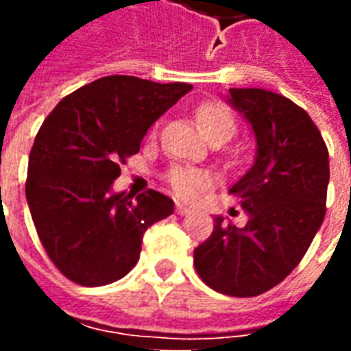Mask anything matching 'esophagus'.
<instances>
[{
    "label": "esophagus",
    "instance_id": "esophagus-1",
    "mask_svg": "<svg viewBox=\"0 0 351 351\" xmlns=\"http://www.w3.org/2000/svg\"><path fill=\"white\" fill-rule=\"evenodd\" d=\"M176 214H180V216H186V214H190V208L188 206L180 205V203H176Z\"/></svg>",
    "mask_w": 351,
    "mask_h": 351
}]
</instances>
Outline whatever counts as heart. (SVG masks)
I'll use <instances>...</instances> for the list:
<instances>
[{
  "instance_id": "obj_1",
  "label": "heart",
  "mask_w": 351,
  "mask_h": 351,
  "mask_svg": "<svg viewBox=\"0 0 351 351\" xmlns=\"http://www.w3.org/2000/svg\"><path fill=\"white\" fill-rule=\"evenodd\" d=\"M195 116H197L201 130L205 131L208 138L218 137V135L231 137L235 133V116L231 112V108L221 101L201 103ZM163 180L167 182V186L176 197L184 199V201H193L203 193V190H206L213 184V175L205 169L171 165L163 175Z\"/></svg>"
}]
</instances>
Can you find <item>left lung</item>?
Masks as SVG:
<instances>
[{
    "label": "left lung",
    "instance_id": "obj_1",
    "mask_svg": "<svg viewBox=\"0 0 351 351\" xmlns=\"http://www.w3.org/2000/svg\"><path fill=\"white\" fill-rule=\"evenodd\" d=\"M229 92L258 138L256 163L229 190L250 220L239 229L216 218L193 265L216 291L256 297L293 271L322 226L329 152L308 112L291 99L261 88Z\"/></svg>",
    "mask_w": 351,
    "mask_h": 351
}]
</instances>
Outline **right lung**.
Instances as JSON below:
<instances>
[{"label":"right lung","instance_id":"add662e5","mask_svg":"<svg viewBox=\"0 0 351 351\" xmlns=\"http://www.w3.org/2000/svg\"><path fill=\"white\" fill-rule=\"evenodd\" d=\"M186 82L110 75L58 103L29 152L26 199L43 248L75 284L107 286L135 267L145 231L173 214L160 191L110 193L120 165L138 152L148 128Z\"/></svg>","mask_w":351,"mask_h":351}]
</instances>
